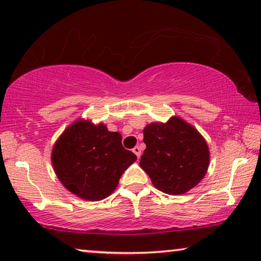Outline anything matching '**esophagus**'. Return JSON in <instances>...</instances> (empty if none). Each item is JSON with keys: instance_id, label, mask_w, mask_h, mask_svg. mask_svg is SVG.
Wrapping results in <instances>:
<instances>
[{"instance_id": "obj_1", "label": "esophagus", "mask_w": 261, "mask_h": 261, "mask_svg": "<svg viewBox=\"0 0 261 261\" xmlns=\"http://www.w3.org/2000/svg\"><path fill=\"white\" fill-rule=\"evenodd\" d=\"M132 151H134V153H135L136 155H137L138 158L141 157V153H142V151H141V147H139V146H135L134 149H132Z\"/></svg>"}]
</instances>
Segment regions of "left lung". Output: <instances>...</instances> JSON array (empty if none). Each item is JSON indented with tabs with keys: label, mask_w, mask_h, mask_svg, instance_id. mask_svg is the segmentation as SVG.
I'll return each instance as SVG.
<instances>
[{
	"label": "left lung",
	"mask_w": 261,
	"mask_h": 261,
	"mask_svg": "<svg viewBox=\"0 0 261 261\" xmlns=\"http://www.w3.org/2000/svg\"><path fill=\"white\" fill-rule=\"evenodd\" d=\"M146 149L139 165L162 192L181 194L194 188L208 168L207 144L179 117L152 123L144 129Z\"/></svg>",
	"instance_id": "obj_1"
}]
</instances>
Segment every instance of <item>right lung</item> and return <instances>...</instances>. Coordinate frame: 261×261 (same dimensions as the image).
Wrapping results in <instances>:
<instances>
[{
  "instance_id": "add662e5",
  "label": "right lung",
  "mask_w": 261,
  "mask_h": 261,
  "mask_svg": "<svg viewBox=\"0 0 261 261\" xmlns=\"http://www.w3.org/2000/svg\"><path fill=\"white\" fill-rule=\"evenodd\" d=\"M137 157L122 145V136L106 125L79 120L53 149L54 170L70 192L87 200L110 196L124 171Z\"/></svg>"
}]
</instances>
